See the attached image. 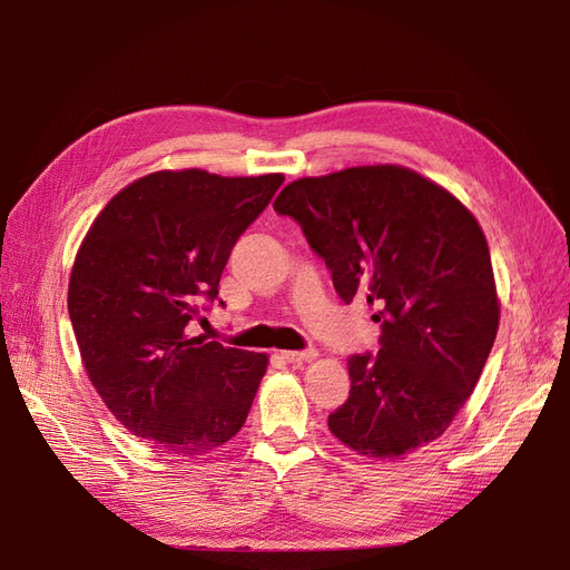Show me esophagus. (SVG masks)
I'll list each match as a JSON object with an SVG mask.
<instances>
[{
  "instance_id": "1",
  "label": "esophagus",
  "mask_w": 570,
  "mask_h": 570,
  "mask_svg": "<svg viewBox=\"0 0 570 570\" xmlns=\"http://www.w3.org/2000/svg\"><path fill=\"white\" fill-rule=\"evenodd\" d=\"M316 356L318 354L314 350H308V352H292V350L281 352V358L287 361V364H306V361H314Z\"/></svg>"
}]
</instances>
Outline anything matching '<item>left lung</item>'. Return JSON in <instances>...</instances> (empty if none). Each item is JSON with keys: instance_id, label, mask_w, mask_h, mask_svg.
<instances>
[{"instance_id": "1", "label": "left lung", "mask_w": 570, "mask_h": 570, "mask_svg": "<svg viewBox=\"0 0 570 570\" xmlns=\"http://www.w3.org/2000/svg\"><path fill=\"white\" fill-rule=\"evenodd\" d=\"M273 209L295 218L344 304L375 308L377 354L347 358L350 400L327 416L352 452L394 461L438 440L473 394L499 297L475 216L396 164L292 180Z\"/></svg>"}]
</instances>
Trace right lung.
I'll use <instances>...</instances> for the list:
<instances>
[{
    "label": "right lung",
    "instance_id": "right-lung-1",
    "mask_svg": "<svg viewBox=\"0 0 570 570\" xmlns=\"http://www.w3.org/2000/svg\"><path fill=\"white\" fill-rule=\"evenodd\" d=\"M283 180L154 170L109 199L78 247L68 316L82 366L116 421L168 456L212 454L247 421L268 356L187 325Z\"/></svg>",
    "mask_w": 570,
    "mask_h": 570
}]
</instances>
